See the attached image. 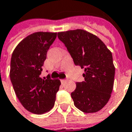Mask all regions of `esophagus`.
Returning <instances> with one entry per match:
<instances>
[{
  "instance_id": "1",
  "label": "esophagus",
  "mask_w": 132,
  "mask_h": 132,
  "mask_svg": "<svg viewBox=\"0 0 132 132\" xmlns=\"http://www.w3.org/2000/svg\"><path fill=\"white\" fill-rule=\"evenodd\" d=\"M60 81H61V83L63 84V83H65V81H67V80H66V79H61V80H60Z\"/></svg>"
}]
</instances>
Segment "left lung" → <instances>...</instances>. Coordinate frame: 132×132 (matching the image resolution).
Instances as JSON below:
<instances>
[{
  "mask_svg": "<svg viewBox=\"0 0 132 132\" xmlns=\"http://www.w3.org/2000/svg\"><path fill=\"white\" fill-rule=\"evenodd\" d=\"M75 65L84 68V81L71 94L74 104L86 113L96 112L107 104L113 88L115 68L112 53L97 36L83 29L57 33Z\"/></svg>",
  "mask_w": 132,
  "mask_h": 132,
  "instance_id": "1",
  "label": "left lung"
}]
</instances>
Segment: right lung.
<instances>
[{
  "instance_id": "1",
  "label": "right lung",
  "mask_w": 132,
  "mask_h": 132,
  "mask_svg": "<svg viewBox=\"0 0 132 132\" xmlns=\"http://www.w3.org/2000/svg\"><path fill=\"white\" fill-rule=\"evenodd\" d=\"M56 32L38 31L20 41L12 53L10 77L23 107L34 114L48 112L54 106L60 86L59 79L41 77L47 51L56 38Z\"/></svg>"
}]
</instances>
